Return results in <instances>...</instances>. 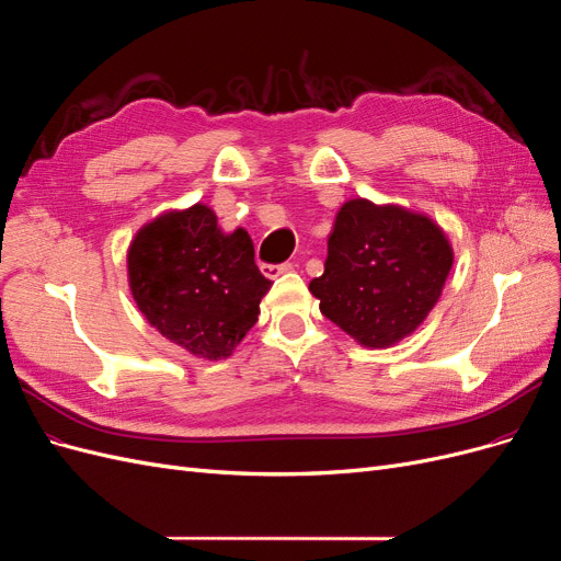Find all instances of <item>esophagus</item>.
<instances>
[{"mask_svg": "<svg viewBox=\"0 0 561 561\" xmlns=\"http://www.w3.org/2000/svg\"><path fill=\"white\" fill-rule=\"evenodd\" d=\"M288 270H291V263H282V265H270V263H265V265H261V273H263L267 279H277L279 275L288 273Z\"/></svg>", "mask_w": 561, "mask_h": 561, "instance_id": "esophagus-1", "label": "esophagus"}]
</instances>
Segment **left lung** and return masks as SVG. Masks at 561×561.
I'll list each match as a JSON object with an SVG mask.
<instances>
[{
    "instance_id": "left-lung-1",
    "label": "left lung",
    "mask_w": 561,
    "mask_h": 561,
    "mask_svg": "<svg viewBox=\"0 0 561 561\" xmlns=\"http://www.w3.org/2000/svg\"><path fill=\"white\" fill-rule=\"evenodd\" d=\"M451 247L428 216L356 197L340 207L323 275L310 282L321 314L364 347L408 337L438 302Z\"/></svg>"
}]
</instances>
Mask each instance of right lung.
<instances>
[{"label":"right lung","instance_id":"right-lung-1","mask_svg":"<svg viewBox=\"0 0 561 561\" xmlns=\"http://www.w3.org/2000/svg\"><path fill=\"white\" fill-rule=\"evenodd\" d=\"M128 277L151 327L207 360L232 354L273 286L256 267L247 230L226 234L201 203L162 214L135 234Z\"/></svg>","mask_w":561,"mask_h":561}]
</instances>
